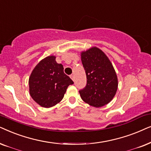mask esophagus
<instances>
[{"mask_svg":"<svg viewBox=\"0 0 151 151\" xmlns=\"http://www.w3.org/2000/svg\"><path fill=\"white\" fill-rule=\"evenodd\" d=\"M70 78H71L73 81H74V76L73 75V74H71V75H70Z\"/></svg>","mask_w":151,"mask_h":151,"instance_id":"obj_1","label":"esophagus"}]
</instances>
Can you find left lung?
Here are the masks:
<instances>
[{"instance_id":"left-lung-1","label":"left lung","mask_w":151,"mask_h":151,"mask_svg":"<svg viewBox=\"0 0 151 151\" xmlns=\"http://www.w3.org/2000/svg\"><path fill=\"white\" fill-rule=\"evenodd\" d=\"M81 62L87 83L79 90L81 99L96 108L108 104L115 95L117 77L111 62L97 47H92L81 53Z\"/></svg>"}]
</instances>
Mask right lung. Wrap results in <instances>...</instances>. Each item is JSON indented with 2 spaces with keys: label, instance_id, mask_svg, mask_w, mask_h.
Returning a JSON list of instances; mask_svg holds the SVG:
<instances>
[{
  "label": "right lung",
  "instance_id": "obj_1",
  "mask_svg": "<svg viewBox=\"0 0 151 151\" xmlns=\"http://www.w3.org/2000/svg\"><path fill=\"white\" fill-rule=\"evenodd\" d=\"M50 56L37 64L29 79V93L38 104L50 108L59 103L74 82L64 73L63 66Z\"/></svg>",
  "mask_w": 151,
  "mask_h": 151
}]
</instances>
